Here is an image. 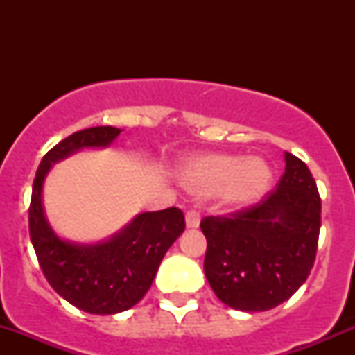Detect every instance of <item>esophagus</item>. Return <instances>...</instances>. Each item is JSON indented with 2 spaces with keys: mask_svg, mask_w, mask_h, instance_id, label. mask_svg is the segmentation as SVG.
I'll list each match as a JSON object with an SVG mask.
<instances>
[{
  "mask_svg": "<svg viewBox=\"0 0 355 355\" xmlns=\"http://www.w3.org/2000/svg\"><path fill=\"white\" fill-rule=\"evenodd\" d=\"M200 223V214L198 211H187L185 213V225H187V228H198Z\"/></svg>",
  "mask_w": 355,
  "mask_h": 355,
  "instance_id": "esophagus-1",
  "label": "esophagus"
}]
</instances>
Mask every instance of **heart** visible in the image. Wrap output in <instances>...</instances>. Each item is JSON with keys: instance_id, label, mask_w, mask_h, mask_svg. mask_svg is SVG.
Returning <instances> with one entry per match:
<instances>
[{"instance_id": "b5f03b06", "label": "heart", "mask_w": 355, "mask_h": 355, "mask_svg": "<svg viewBox=\"0 0 355 355\" xmlns=\"http://www.w3.org/2000/svg\"><path fill=\"white\" fill-rule=\"evenodd\" d=\"M182 185L198 196L218 194L225 207L241 209L259 200L273 184V170L259 156L202 153L187 157L178 170Z\"/></svg>"}]
</instances>
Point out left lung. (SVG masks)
<instances>
[{
  "instance_id": "1",
  "label": "left lung",
  "mask_w": 355,
  "mask_h": 355,
  "mask_svg": "<svg viewBox=\"0 0 355 355\" xmlns=\"http://www.w3.org/2000/svg\"><path fill=\"white\" fill-rule=\"evenodd\" d=\"M321 227V199L304 161L285 153L277 191L228 218L207 216L204 275L218 299L245 313L285 302L307 280Z\"/></svg>"
}]
</instances>
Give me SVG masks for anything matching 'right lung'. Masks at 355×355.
I'll list each match as a JSON object with an SVG mask.
<instances>
[{
    "label": "right lung",
    "instance_id": "right-lung-1",
    "mask_svg": "<svg viewBox=\"0 0 355 355\" xmlns=\"http://www.w3.org/2000/svg\"><path fill=\"white\" fill-rule=\"evenodd\" d=\"M120 128L92 127L68 135L42 157L32 185L28 232L46 280L67 302L89 314H116L146 295L161 259L185 228L177 207L148 211L96 244L62 239L49 225L42 189L53 164L82 149L108 148Z\"/></svg>",
    "mask_w": 355,
    "mask_h": 355
}]
</instances>
